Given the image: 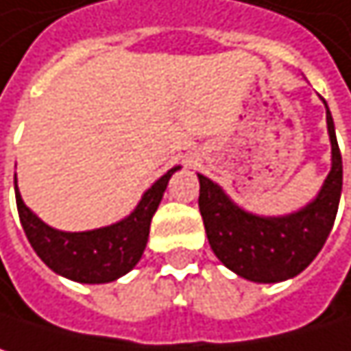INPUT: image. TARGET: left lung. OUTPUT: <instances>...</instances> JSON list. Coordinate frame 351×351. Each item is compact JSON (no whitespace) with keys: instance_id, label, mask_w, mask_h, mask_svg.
<instances>
[{"instance_id":"left-lung-1","label":"left lung","mask_w":351,"mask_h":351,"mask_svg":"<svg viewBox=\"0 0 351 351\" xmlns=\"http://www.w3.org/2000/svg\"><path fill=\"white\" fill-rule=\"evenodd\" d=\"M325 102V100H323ZM327 108L331 170L317 197L286 216H257L237 206L212 179L199 177V212L214 255L237 276L276 284L304 271L323 249L341 197L343 166L333 117Z\"/></svg>"}]
</instances>
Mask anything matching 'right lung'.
Wrapping results in <instances>:
<instances>
[{
  "mask_svg": "<svg viewBox=\"0 0 351 351\" xmlns=\"http://www.w3.org/2000/svg\"><path fill=\"white\" fill-rule=\"evenodd\" d=\"M181 166L170 168L141 195L135 210L123 220L84 232H63L45 224L22 199L14 179L16 206L22 228L34 253L55 274L80 284H108L129 274L143 255L149 222L162 202L170 177Z\"/></svg>",
  "mask_w": 351,
  "mask_h": 351,
  "instance_id": "add662e5",
  "label": "right lung"
}]
</instances>
